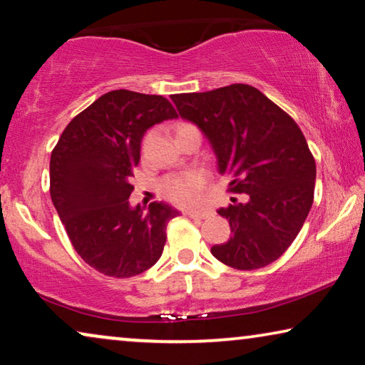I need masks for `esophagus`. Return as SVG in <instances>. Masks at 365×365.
Here are the masks:
<instances>
[{
    "mask_svg": "<svg viewBox=\"0 0 365 365\" xmlns=\"http://www.w3.org/2000/svg\"><path fill=\"white\" fill-rule=\"evenodd\" d=\"M186 214L192 219H207L209 216H212V212L206 211V209H204V211H187Z\"/></svg>",
    "mask_w": 365,
    "mask_h": 365,
    "instance_id": "obj_1",
    "label": "esophagus"
}]
</instances>
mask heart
I'll list each match as a JSON object with an SVG mask.
<instances>
[{
	"label": "heart",
	"instance_id": "b5f03b06",
	"mask_svg": "<svg viewBox=\"0 0 365 365\" xmlns=\"http://www.w3.org/2000/svg\"><path fill=\"white\" fill-rule=\"evenodd\" d=\"M182 128H191V124H179L176 131ZM207 178L201 171H187L182 174H173L161 181V192L164 197L178 206H192L199 201L206 187Z\"/></svg>",
	"mask_w": 365,
	"mask_h": 365
}]
</instances>
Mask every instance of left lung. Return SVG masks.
<instances>
[{
	"label": "left lung",
	"mask_w": 365,
	"mask_h": 365,
	"mask_svg": "<svg viewBox=\"0 0 365 365\" xmlns=\"http://www.w3.org/2000/svg\"><path fill=\"white\" fill-rule=\"evenodd\" d=\"M179 116L207 138L229 191L246 201L219 209L232 237L212 246L229 267L252 271L282 256L314 201L316 161L296 121L249 84L173 94Z\"/></svg>",
	"instance_id": "obj_1"
}]
</instances>
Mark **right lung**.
Returning <instances> with one entry per match:
<instances>
[{"mask_svg": "<svg viewBox=\"0 0 365 365\" xmlns=\"http://www.w3.org/2000/svg\"><path fill=\"white\" fill-rule=\"evenodd\" d=\"M178 118L166 98L116 89L71 119L51 153L49 192L73 247L109 277L138 276L161 257L166 226L179 211L131 207L129 179L144 133Z\"/></svg>", "mask_w": 365, "mask_h": 365, "instance_id": "right-lung-1", "label": "right lung"}]
</instances>
